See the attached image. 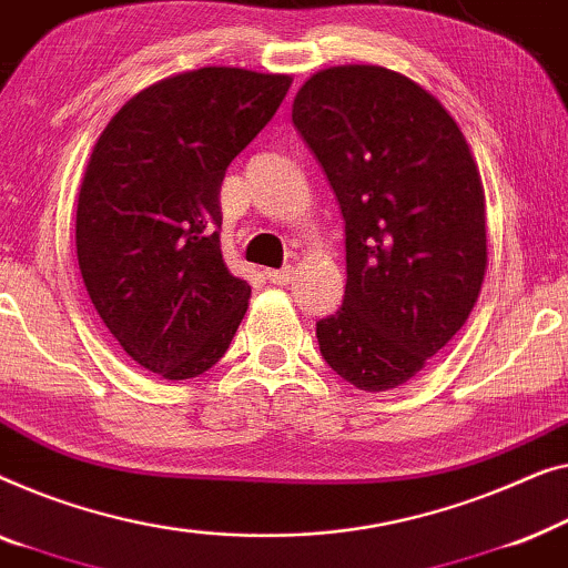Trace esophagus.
Instances as JSON below:
<instances>
[{
  "instance_id": "34e87169",
  "label": "esophagus",
  "mask_w": 568,
  "mask_h": 568,
  "mask_svg": "<svg viewBox=\"0 0 568 568\" xmlns=\"http://www.w3.org/2000/svg\"><path fill=\"white\" fill-rule=\"evenodd\" d=\"M265 277L275 285H287L293 281V267H283V270H265Z\"/></svg>"
}]
</instances>
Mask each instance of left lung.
<instances>
[{"label": "left lung", "mask_w": 568, "mask_h": 568, "mask_svg": "<svg viewBox=\"0 0 568 568\" xmlns=\"http://www.w3.org/2000/svg\"><path fill=\"white\" fill-rule=\"evenodd\" d=\"M293 123L345 219V301L316 324L324 361L371 394L404 386L481 293L489 252L474 151L433 92L373 63L308 77Z\"/></svg>", "instance_id": "8db88e82"}]
</instances>
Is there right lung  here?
Here are the masks:
<instances>
[{
    "instance_id": "right-lung-1",
    "label": "right lung",
    "mask_w": 568,
    "mask_h": 568,
    "mask_svg": "<svg viewBox=\"0 0 568 568\" xmlns=\"http://www.w3.org/2000/svg\"><path fill=\"white\" fill-rule=\"evenodd\" d=\"M291 84L239 67L182 71L133 94L92 146L79 270L125 355L166 381L219 363L250 306L252 285L223 262L219 193Z\"/></svg>"
}]
</instances>
